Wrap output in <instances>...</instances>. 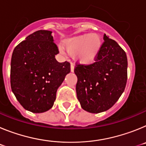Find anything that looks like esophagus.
<instances>
[{
    "label": "esophagus",
    "instance_id": "obj_1",
    "mask_svg": "<svg viewBox=\"0 0 146 146\" xmlns=\"http://www.w3.org/2000/svg\"><path fill=\"white\" fill-rule=\"evenodd\" d=\"M74 66L73 64H71V72H74Z\"/></svg>",
    "mask_w": 146,
    "mask_h": 146
}]
</instances>
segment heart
<instances>
[{
	"label": "heart",
	"mask_w": 146,
	"mask_h": 146,
	"mask_svg": "<svg viewBox=\"0 0 146 146\" xmlns=\"http://www.w3.org/2000/svg\"><path fill=\"white\" fill-rule=\"evenodd\" d=\"M64 45L70 55H77L80 64L88 65L96 60L102 47V40L96 33L83 34L67 39ZM60 51L64 54L63 50Z\"/></svg>",
	"instance_id": "obj_1"
}]
</instances>
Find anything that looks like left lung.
Returning a JSON list of instances; mask_svg holds the SVG:
<instances>
[{
  "label": "left lung",
  "mask_w": 146,
  "mask_h": 146,
  "mask_svg": "<svg viewBox=\"0 0 146 146\" xmlns=\"http://www.w3.org/2000/svg\"><path fill=\"white\" fill-rule=\"evenodd\" d=\"M96 62L78 65L76 92L81 108L91 113L104 112L115 104L127 80V57L115 41L104 35Z\"/></svg>",
  "instance_id": "8db88e82"
}]
</instances>
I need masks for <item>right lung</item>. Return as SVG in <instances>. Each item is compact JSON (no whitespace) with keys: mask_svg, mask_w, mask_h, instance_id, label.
<instances>
[{"mask_svg":"<svg viewBox=\"0 0 146 146\" xmlns=\"http://www.w3.org/2000/svg\"><path fill=\"white\" fill-rule=\"evenodd\" d=\"M52 31L40 30L15 48L11 60V88L23 108L41 113L52 108L56 92L70 72V64L59 63Z\"/></svg>","mask_w":146,"mask_h":146,"instance_id":"obj_1","label":"right lung"}]
</instances>
